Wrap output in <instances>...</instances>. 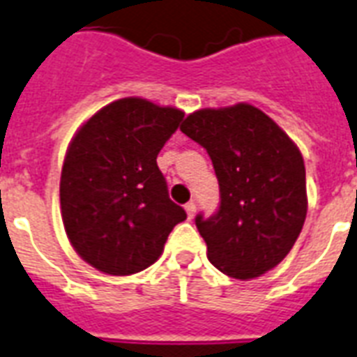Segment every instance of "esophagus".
<instances>
[{"instance_id":"obj_1","label":"esophagus","mask_w":357,"mask_h":357,"mask_svg":"<svg viewBox=\"0 0 357 357\" xmlns=\"http://www.w3.org/2000/svg\"><path fill=\"white\" fill-rule=\"evenodd\" d=\"M185 212H187V218L189 219L195 218V213H197V204H195V202H187Z\"/></svg>"}]
</instances>
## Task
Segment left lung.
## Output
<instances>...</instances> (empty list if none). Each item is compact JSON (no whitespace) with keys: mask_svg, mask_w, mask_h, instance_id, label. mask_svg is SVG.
Returning a JSON list of instances; mask_svg holds the SVG:
<instances>
[{"mask_svg":"<svg viewBox=\"0 0 357 357\" xmlns=\"http://www.w3.org/2000/svg\"><path fill=\"white\" fill-rule=\"evenodd\" d=\"M179 130L208 151L219 181V212L197 218L210 263L236 280L273 271L295 244L308 208L297 144L245 102L189 113Z\"/></svg>","mask_w":357,"mask_h":357,"instance_id":"8db88e82","label":"left lung"}]
</instances>
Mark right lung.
Returning <instances> with one entry per match:
<instances>
[{
	"mask_svg": "<svg viewBox=\"0 0 357 357\" xmlns=\"http://www.w3.org/2000/svg\"><path fill=\"white\" fill-rule=\"evenodd\" d=\"M181 119L178 107L130 96L104 105L73 134L60 176V213L71 248L100 273L130 276L153 265L187 218L157 166Z\"/></svg>",
	"mask_w": 357,
	"mask_h": 357,
	"instance_id": "obj_1",
	"label": "right lung"
}]
</instances>
